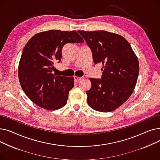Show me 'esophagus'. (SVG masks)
I'll return each instance as SVG.
<instances>
[{"mask_svg":"<svg viewBox=\"0 0 160 160\" xmlns=\"http://www.w3.org/2000/svg\"><path fill=\"white\" fill-rule=\"evenodd\" d=\"M74 82H80L81 80L82 77H77V76H74Z\"/></svg>","mask_w":160,"mask_h":160,"instance_id":"1","label":"esophagus"}]
</instances>
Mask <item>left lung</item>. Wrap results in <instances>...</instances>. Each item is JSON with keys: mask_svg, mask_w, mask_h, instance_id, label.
I'll return each instance as SVG.
<instances>
[{"mask_svg": "<svg viewBox=\"0 0 160 160\" xmlns=\"http://www.w3.org/2000/svg\"><path fill=\"white\" fill-rule=\"evenodd\" d=\"M78 32L91 48L94 63H102V78H89L88 104L98 112H112L127 101L135 89L139 72L138 57L121 35L104 30Z\"/></svg>", "mask_w": 160, "mask_h": 160, "instance_id": "1", "label": "left lung"}]
</instances>
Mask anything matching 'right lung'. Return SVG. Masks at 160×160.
Wrapping results in <instances>:
<instances>
[{"label": "right lung", "instance_id": "right-lung-1", "mask_svg": "<svg viewBox=\"0 0 160 160\" xmlns=\"http://www.w3.org/2000/svg\"><path fill=\"white\" fill-rule=\"evenodd\" d=\"M83 41L77 31L50 30L36 33L27 42L18 77L24 93L33 103L48 110H56L67 104L74 78L53 74L54 63L61 61L65 44Z\"/></svg>", "mask_w": 160, "mask_h": 160}]
</instances>
